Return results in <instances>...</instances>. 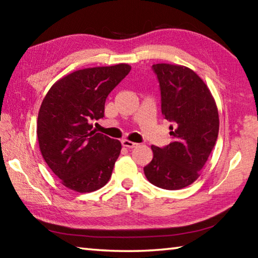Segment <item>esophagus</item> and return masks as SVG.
<instances>
[{
    "label": "esophagus",
    "instance_id": "34e87169",
    "mask_svg": "<svg viewBox=\"0 0 258 258\" xmlns=\"http://www.w3.org/2000/svg\"><path fill=\"white\" fill-rule=\"evenodd\" d=\"M121 145H123L126 148H130V149H133V148H135V147L138 146V143L132 142V141H128V140H123V141H121Z\"/></svg>",
    "mask_w": 258,
    "mask_h": 258
}]
</instances>
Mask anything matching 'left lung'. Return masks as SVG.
I'll return each instance as SVG.
<instances>
[{
    "label": "left lung",
    "instance_id": "8db88e82",
    "mask_svg": "<svg viewBox=\"0 0 258 258\" xmlns=\"http://www.w3.org/2000/svg\"><path fill=\"white\" fill-rule=\"evenodd\" d=\"M159 82L161 113L169 120L173 141L152 146L154 158L143 171L148 181L166 190L194 183L206 164L218 135V111L207 85L191 69L152 64Z\"/></svg>",
    "mask_w": 258,
    "mask_h": 258
}]
</instances>
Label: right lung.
<instances>
[{
  "mask_svg": "<svg viewBox=\"0 0 258 258\" xmlns=\"http://www.w3.org/2000/svg\"><path fill=\"white\" fill-rule=\"evenodd\" d=\"M131 71L126 63L86 68L52 85L41 104L37 139L43 158L62 184L92 192L109 181L120 154L118 140L93 130L108 94Z\"/></svg>",
  "mask_w": 258,
  "mask_h": 258,
  "instance_id": "obj_1",
  "label": "right lung"
}]
</instances>
